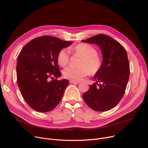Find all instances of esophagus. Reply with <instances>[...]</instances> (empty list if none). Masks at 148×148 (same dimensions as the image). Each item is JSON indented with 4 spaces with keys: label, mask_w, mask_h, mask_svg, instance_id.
Returning <instances> with one entry per match:
<instances>
[{
    "label": "esophagus",
    "mask_w": 148,
    "mask_h": 148,
    "mask_svg": "<svg viewBox=\"0 0 148 148\" xmlns=\"http://www.w3.org/2000/svg\"><path fill=\"white\" fill-rule=\"evenodd\" d=\"M70 83L71 84H78L80 83V82L79 81H75V80H70Z\"/></svg>",
    "instance_id": "34e87169"
}]
</instances>
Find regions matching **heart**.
Wrapping results in <instances>:
<instances>
[{"mask_svg":"<svg viewBox=\"0 0 148 148\" xmlns=\"http://www.w3.org/2000/svg\"><path fill=\"white\" fill-rule=\"evenodd\" d=\"M70 51L76 56L81 58L79 68H68L63 71L64 76L69 79L79 81L88 75L97 73L101 68L102 59L97 55L96 49L87 43H79L71 49ZM69 52L64 49L60 50L57 55V60L62 67H66L69 62Z\"/></svg>","mask_w":148,"mask_h":148,"instance_id":"b5f03b06","label":"heart"}]
</instances>
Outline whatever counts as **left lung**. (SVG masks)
Listing matches in <instances>:
<instances>
[{
	"label": "left lung",
	"mask_w": 148,
	"mask_h": 148,
	"mask_svg": "<svg viewBox=\"0 0 148 148\" xmlns=\"http://www.w3.org/2000/svg\"><path fill=\"white\" fill-rule=\"evenodd\" d=\"M83 42L99 46L103 61L99 71L93 77L96 82L89 85L83 98L92 109L104 112L116 106L125 93L129 78V63L123 46L111 37L99 34ZM98 82H101V84Z\"/></svg>",
	"instance_id": "1"
}]
</instances>
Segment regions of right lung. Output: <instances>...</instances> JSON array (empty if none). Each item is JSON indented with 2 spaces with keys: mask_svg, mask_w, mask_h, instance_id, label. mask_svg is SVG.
I'll return each mask as SVG.
<instances>
[{
  "mask_svg": "<svg viewBox=\"0 0 148 148\" xmlns=\"http://www.w3.org/2000/svg\"><path fill=\"white\" fill-rule=\"evenodd\" d=\"M72 43L43 36L32 40L22 48L16 66L18 85L23 99L33 109L49 112L60 102L69 81L54 80L61 76L57 55Z\"/></svg>",
  "mask_w": 148,
  "mask_h": 148,
  "instance_id": "obj_1",
  "label": "right lung"
}]
</instances>
